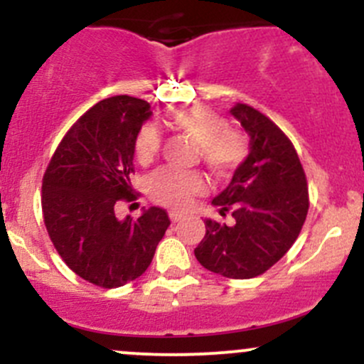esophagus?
I'll list each match as a JSON object with an SVG mask.
<instances>
[{
  "label": "esophagus",
  "mask_w": 364,
  "mask_h": 364,
  "mask_svg": "<svg viewBox=\"0 0 364 364\" xmlns=\"http://www.w3.org/2000/svg\"><path fill=\"white\" fill-rule=\"evenodd\" d=\"M168 218H171V222L172 223H176V222H179V220H181V215H178V213H168Z\"/></svg>",
  "instance_id": "34e87169"
}]
</instances>
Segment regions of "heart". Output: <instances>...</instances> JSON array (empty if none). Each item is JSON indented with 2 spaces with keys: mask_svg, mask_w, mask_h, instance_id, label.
Segmentation results:
<instances>
[{
  "mask_svg": "<svg viewBox=\"0 0 364 364\" xmlns=\"http://www.w3.org/2000/svg\"><path fill=\"white\" fill-rule=\"evenodd\" d=\"M174 130L181 132L199 146L200 160L215 176H229L248 155V142L240 130L229 127L220 112L205 105L176 111L168 119ZM161 139L153 124H144L134 141V153L139 164L148 165L156 159ZM205 190L204 178L197 172L161 168L148 179V196L153 203L183 211Z\"/></svg>",
  "mask_w": 364,
  "mask_h": 364,
  "instance_id": "heart-1",
  "label": "heart"
}]
</instances>
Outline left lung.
Instances as JSON below:
<instances>
[{"label":"left lung","mask_w":364,"mask_h":364,"mask_svg":"<svg viewBox=\"0 0 364 364\" xmlns=\"http://www.w3.org/2000/svg\"><path fill=\"white\" fill-rule=\"evenodd\" d=\"M230 114L250 135V153L213 204L234 223L205 220V236L193 252L205 269L247 280L266 273L294 245L310 199L291 139L250 105L236 104Z\"/></svg>","instance_id":"left-lung-1"}]
</instances>
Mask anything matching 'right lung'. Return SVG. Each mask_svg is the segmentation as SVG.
Here are the masks:
<instances>
[{
    "instance_id": "right-lung-1",
    "label": "right lung",
    "mask_w": 364,
    "mask_h": 364,
    "mask_svg": "<svg viewBox=\"0 0 364 364\" xmlns=\"http://www.w3.org/2000/svg\"><path fill=\"white\" fill-rule=\"evenodd\" d=\"M148 102L117 95L84 112L61 139L42 179L43 223L65 264L90 284L116 289L141 277L171 225L161 208L117 220L135 200L134 141Z\"/></svg>"
}]
</instances>
